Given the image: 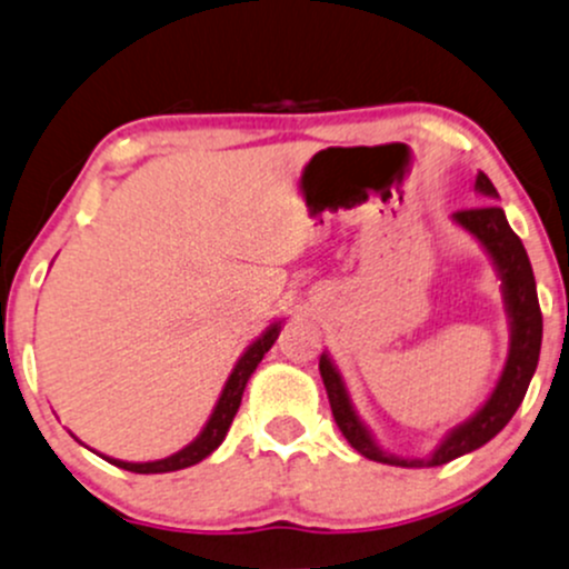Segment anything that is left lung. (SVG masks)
Returning a JSON list of instances; mask_svg holds the SVG:
<instances>
[{"mask_svg":"<svg viewBox=\"0 0 569 569\" xmlns=\"http://www.w3.org/2000/svg\"><path fill=\"white\" fill-rule=\"evenodd\" d=\"M476 191L491 199L499 197L495 183H491L483 172H478ZM453 221L486 248L499 280H502V299L510 321L508 359H505L502 372H499L495 391H491L489 399L480 405L476 413L442 437L440 446H437L429 457L405 459L397 457V453L383 451V448L378 446L376 437H372L370 429L365 427V421H361L359 413L353 410V402L351 397H348L346 383H342L340 370H337L335 361L329 359V353L323 351L321 361H318V370H321L323 386H327V397L329 405H332L337 427H340L342 437L351 442V448H356L361 457L380 461V465L440 467L465 457V453L476 451L480 446H486V442L502 432L505 423L513 418L523 395H527L529 380H532L535 370H538L542 342V313L532 264H529V256L523 251V242L518 240V234L510 229L508 218H505V210L497 208V204H486V208L476 210H459V213H453Z\"/></svg>","mask_w":569,"mask_h":569,"instance_id":"8db88e82","label":"left lung"}]
</instances>
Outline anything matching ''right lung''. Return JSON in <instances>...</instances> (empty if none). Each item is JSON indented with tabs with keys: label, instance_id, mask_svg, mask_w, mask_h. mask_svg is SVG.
<instances>
[{
	"label": "right lung",
	"instance_id": "1",
	"mask_svg": "<svg viewBox=\"0 0 569 569\" xmlns=\"http://www.w3.org/2000/svg\"><path fill=\"white\" fill-rule=\"evenodd\" d=\"M280 323L283 321L270 323V327L261 332V337H256L251 346L242 351L240 359H237L232 376H229L227 383H223V391H221V397H218V402H216L213 413H210V418H208V423H204L202 432L193 437L189 446L180 448V451L172 453V457L156 459V461H123V459H112V457H104V459H108L110 465L121 467V470L140 472V476H151V472L186 470V467L199 465L202 459H208L210 453H213L216 448L223 442L229 427H232L237 408H240V402H242V391H246L248 380H251L253 370L259 367V361L264 359V353L270 351V348L274 346V340H278Z\"/></svg>",
	"mask_w": 569,
	"mask_h": 569
}]
</instances>
